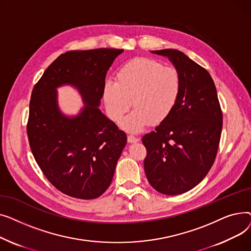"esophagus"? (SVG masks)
I'll use <instances>...</instances> for the list:
<instances>
[{
	"label": "esophagus",
	"mask_w": 251,
	"mask_h": 251,
	"mask_svg": "<svg viewBox=\"0 0 251 251\" xmlns=\"http://www.w3.org/2000/svg\"><path fill=\"white\" fill-rule=\"evenodd\" d=\"M127 140H128L129 143H135V142H138V141H139V138H138V137H135V136H133V135H128Z\"/></svg>",
	"instance_id": "esophagus-1"
}]
</instances>
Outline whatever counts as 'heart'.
<instances>
[{
  "instance_id": "obj_1",
  "label": "heart",
  "mask_w": 251,
  "mask_h": 251,
  "mask_svg": "<svg viewBox=\"0 0 251 251\" xmlns=\"http://www.w3.org/2000/svg\"><path fill=\"white\" fill-rule=\"evenodd\" d=\"M182 77L173 67L150 58H135L125 63L117 73V81L107 80L102 98L105 109L119 122L130 109L134 110L121 122L128 132L138 133L151 123L164 122L180 100Z\"/></svg>"
}]
</instances>
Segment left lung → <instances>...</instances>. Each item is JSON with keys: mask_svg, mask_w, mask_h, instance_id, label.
Here are the masks:
<instances>
[{"mask_svg": "<svg viewBox=\"0 0 251 251\" xmlns=\"http://www.w3.org/2000/svg\"><path fill=\"white\" fill-rule=\"evenodd\" d=\"M151 52L174 65L182 77V91L172 114L142 137L148 150L144 172L156 191L182 194L200 184L212 168L223 115L216 85L204 68L178 50Z\"/></svg>", "mask_w": 251, "mask_h": 251, "instance_id": "obj_1", "label": "left lung"}]
</instances>
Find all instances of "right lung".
Masks as SVG:
<instances>
[{"label": "right lung", "mask_w": 251, "mask_h": 251, "mask_svg": "<svg viewBox=\"0 0 251 251\" xmlns=\"http://www.w3.org/2000/svg\"><path fill=\"white\" fill-rule=\"evenodd\" d=\"M124 50H71L59 56L34 85L27 135L34 159L61 192L94 200L110 186L127 136L100 110L105 75ZM69 85L85 103L69 116L59 109L57 88Z\"/></svg>", "instance_id": "1"}]
</instances>
